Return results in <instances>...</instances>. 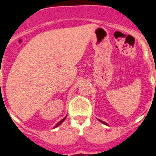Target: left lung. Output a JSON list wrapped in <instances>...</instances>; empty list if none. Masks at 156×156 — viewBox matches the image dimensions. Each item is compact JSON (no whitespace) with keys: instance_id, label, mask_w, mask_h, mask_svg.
Returning <instances> with one entry per match:
<instances>
[{"instance_id":"left-lung-1","label":"left lung","mask_w":156,"mask_h":156,"mask_svg":"<svg viewBox=\"0 0 156 156\" xmlns=\"http://www.w3.org/2000/svg\"><path fill=\"white\" fill-rule=\"evenodd\" d=\"M99 121H100V122H102V123H104V124H106V123H105V122H103V121H102V120H99Z\"/></svg>"}]
</instances>
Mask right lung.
<instances>
[{
  "label": "right lung",
  "instance_id": "obj_1",
  "mask_svg": "<svg viewBox=\"0 0 156 156\" xmlns=\"http://www.w3.org/2000/svg\"><path fill=\"white\" fill-rule=\"evenodd\" d=\"M65 118H66V117H64V119H63V120H61V121H60V122H58V123H57V124H56L55 127H58V126H59V125H61V123H62V122H63V121H64V120H65Z\"/></svg>",
  "mask_w": 156,
  "mask_h": 156
}]
</instances>
